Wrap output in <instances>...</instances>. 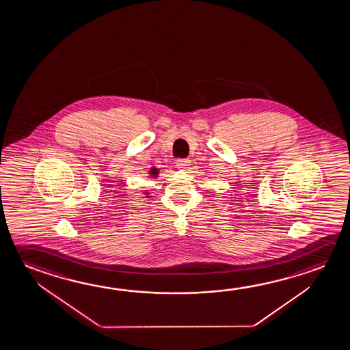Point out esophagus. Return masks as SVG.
Returning <instances> with one entry per match:
<instances>
[{
  "label": "esophagus",
  "instance_id": "1",
  "mask_svg": "<svg viewBox=\"0 0 350 350\" xmlns=\"http://www.w3.org/2000/svg\"><path fill=\"white\" fill-rule=\"evenodd\" d=\"M176 165H177L178 168L179 170H188L190 166V161L187 160V159H179V160H177V162H176Z\"/></svg>",
  "mask_w": 350,
  "mask_h": 350
}]
</instances>
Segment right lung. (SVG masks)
<instances>
[{
  "label": "right lung",
  "mask_w": 350,
  "mask_h": 350,
  "mask_svg": "<svg viewBox=\"0 0 350 350\" xmlns=\"http://www.w3.org/2000/svg\"><path fill=\"white\" fill-rule=\"evenodd\" d=\"M149 173L151 177H157V174H159V170H157V168H155V167H152V168L150 170Z\"/></svg>",
  "instance_id": "1"
}]
</instances>
